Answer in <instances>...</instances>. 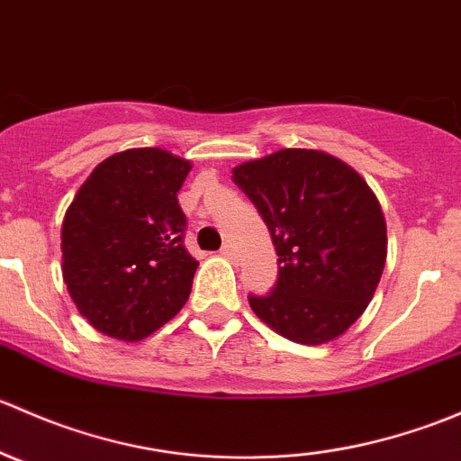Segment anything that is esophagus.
Returning <instances> with one entry per match:
<instances>
[{"instance_id":"obj_1","label":"esophagus","mask_w":461,"mask_h":461,"mask_svg":"<svg viewBox=\"0 0 461 461\" xmlns=\"http://www.w3.org/2000/svg\"><path fill=\"white\" fill-rule=\"evenodd\" d=\"M221 254L225 258H236V248L231 243H225L222 245V249H221Z\"/></svg>"}]
</instances>
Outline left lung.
I'll return each instance as SVG.
<instances>
[{
  "label": "left lung",
  "instance_id": "obj_1",
  "mask_svg": "<svg viewBox=\"0 0 461 461\" xmlns=\"http://www.w3.org/2000/svg\"><path fill=\"white\" fill-rule=\"evenodd\" d=\"M231 180L258 209L278 254L274 290L249 296L254 314L303 346L341 337L373 301L388 252L373 189L317 149L243 162Z\"/></svg>",
  "mask_w": 461,
  "mask_h": 461
}]
</instances>
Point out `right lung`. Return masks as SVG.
Masks as SVG:
<instances>
[{"mask_svg":"<svg viewBox=\"0 0 461 461\" xmlns=\"http://www.w3.org/2000/svg\"><path fill=\"white\" fill-rule=\"evenodd\" d=\"M189 160L158 147L102 160L62 222V274L97 332L140 341L189 299L198 260L185 249L178 192Z\"/></svg>","mask_w":461,"mask_h":461,"instance_id":"add662e5","label":"right lung"}]
</instances>
